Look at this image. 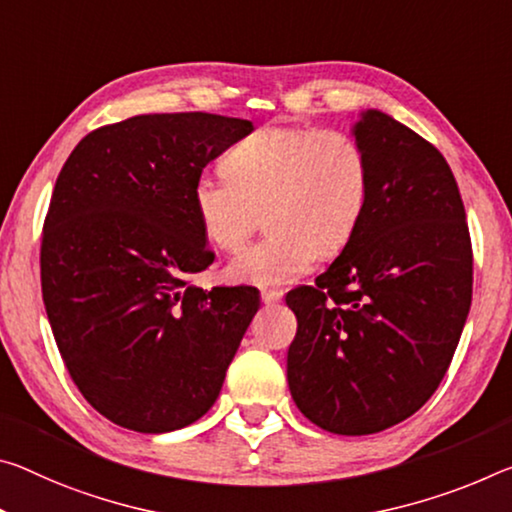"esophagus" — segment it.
Instances as JSON below:
<instances>
[{
  "label": "esophagus",
  "mask_w": 512,
  "mask_h": 512,
  "mask_svg": "<svg viewBox=\"0 0 512 512\" xmlns=\"http://www.w3.org/2000/svg\"><path fill=\"white\" fill-rule=\"evenodd\" d=\"M280 298H282V291H278V289H264V291H262V300H264L266 305L278 303Z\"/></svg>",
  "instance_id": "obj_1"
}]
</instances>
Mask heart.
I'll use <instances>...</instances> for the list:
<instances>
[{
    "instance_id": "1",
    "label": "heart",
    "mask_w": 512,
    "mask_h": 512,
    "mask_svg": "<svg viewBox=\"0 0 512 512\" xmlns=\"http://www.w3.org/2000/svg\"><path fill=\"white\" fill-rule=\"evenodd\" d=\"M223 173H202L191 205L207 241L234 253L266 212L271 234L232 259L230 278L246 285H289L316 255L344 250L367 212V152L339 129L269 125L223 157Z\"/></svg>"
}]
</instances>
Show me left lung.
Wrapping results in <instances>:
<instances>
[{
  "mask_svg": "<svg viewBox=\"0 0 512 512\" xmlns=\"http://www.w3.org/2000/svg\"><path fill=\"white\" fill-rule=\"evenodd\" d=\"M371 196L353 239L287 305L298 330L287 380L323 431L371 435L431 399L472 305V239L456 177L435 145L369 109L353 127Z\"/></svg>",
  "mask_w": 512,
  "mask_h": 512,
  "instance_id": "1",
  "label": "left lung"
}]
</instances>
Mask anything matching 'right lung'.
Listing matches in <instances>:
<instances>
[{
    "mask_svg": "<svg viewBox=\"0 0 512 512\" xmlns=\"http://www.w3.org/2000/svg\"><path fill=\"white\" fill-rule=\"evenodd\" d=\"M250 132L202 111L134 116L86 134L56 177L40 246L47 319L84 399L129 431L205 415L259 310L253 287L191 285L214 262L191 186Z\"/></svg>",
    "mask_w": 512,
    "mask_h": 512,
    "instance_id": "1",
    "label": "right lung"
}]
</instances>
